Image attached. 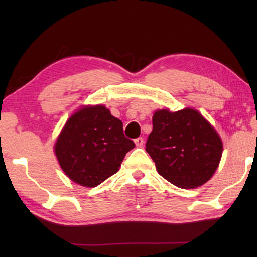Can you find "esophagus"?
I'll return each mask as SVG.
<instances>
[{
    "label": "esophagus",
    "mask_w": 257,
    "mask_h": 257,
    "mask_svg": "<svg viewBox=\"0 0 257 257\" xmlns=\"http://www.w3.org/2000/svg\"><path fill=\"white\" fill-rule=\"evenodd\" d=\"M135 144H136V146H138V147H142L143 144H144V138H143V137L136 138V139H135Z\"/></svg>",
    "instance_id": "34e87169"
}]
</instances>
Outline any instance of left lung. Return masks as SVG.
I'll return each mask as SVG.
<instances>
[{
	"label": "left lung",
	"instance_id": "obj_1",
	"mask_svg": "<svg viewBox=\"0 0 257 257\" xmlns=\"http://www.w3.org/2000/svg\"><path fill=\"white\" fill-rule=\"evenodd\" d=\"M146 152L164 179L180 188H196L214 175L222 141L196 110H159L153 115Z\"/></svg>",
	"mask_w": 257,
	"mask_h": 257
}]
</instances>
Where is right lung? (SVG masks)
Listing matches in <instances>:
<instances>
[{"label":"right lung","instance_id":"add662e5","mask_svg":"<svg viewBox=\"0 0 257 257\" xmlns=\"http://www.w3.org/2000/svg\"><path fill=\"white\" fill-rule=\"evenodd\" d=\"M135 147L123 135L121 120L105 106H86L70 116L55 143V155L64 173L85 187H96L118 172Z\"/></svg>","mask_w":257,"mask_h":257}]
</instances>
